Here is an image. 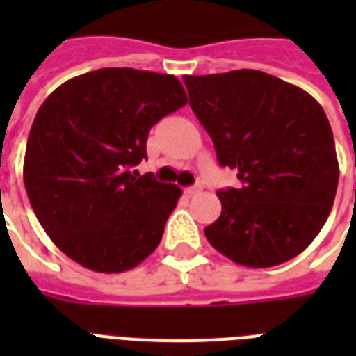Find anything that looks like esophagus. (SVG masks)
I'll return each instance as SVG.
<instances>
[{
    "instance_id": "obj_1",
    "label": "esophagus",
    "mask_w": 356,
    "mask_h": 356,
    "mask_svg": "<svg viewBox=\"0 0 356 356\" xmlns=\"http://www.w3.org/2000/svg\"><path fill=\"white\" fill-rule=\"evenodd\" d=\"M201 184H194V186H188V188H184V192L188 195H197L201 192Z\"/></svg>"
}]
</instances>
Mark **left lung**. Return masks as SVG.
<instances>
[{
	"instance_id": "1",
	"label": "left lung",
	"mask_w": 356,
	"mask_h": 356,
	"mask_svg": "<svg viewBox=\"0 0 356 356\" xmlns=\"http://www.w3.org/2000/svg\"><path fill=\"white\" fill-rule=\"evenodd\" d=\"M183 81L220 166L234 170L242 183L218 190L222 214L205 227L207 240L249 268L298 257L325 225L340 175L321 105L299 86L259 70Z\"/></svg>"
}]
</instances>
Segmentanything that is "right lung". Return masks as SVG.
<instances>
[{
	"label": "right lung",
	"instance_id": "add662e5",
	"mask_svg": "<svg viewBox=\"0 0 356 356\" xmlns=\"http://www.w3.org/2000/svg\"><path fill=\"white\" fill-rule=\"evenodd\" d=\"M186 102L175 75L102 68L42 103L25 147V190L47 236L77 264L122 273L161 243L183 192L133 166L147 159L149 129Z\"/></svg>",
	"mask_w": 356,
	"mask_h": 356
}]
</instances>
